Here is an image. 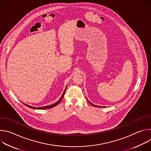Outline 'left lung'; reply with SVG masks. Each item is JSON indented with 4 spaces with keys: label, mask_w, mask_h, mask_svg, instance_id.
Here are the masks:
<instances>
[{
    "label": "left lung",
    "mask_w": 151,
    "mask_h": 151,
    "mask_svg": "<svg viewBox=\"0 0 151 151\" xmlns=\"http://www.w3.org/2000/svg\"><path fill=\"white\" fill-rule=\"evenodd\" d=\"M89 102H90V101H89ZM90 104H92L93 106H94V107H100V106H96V105H94V104H92L91 102H90Z\"/></svg>",
    "instance_id": "8db88e82"
}]
</instances>
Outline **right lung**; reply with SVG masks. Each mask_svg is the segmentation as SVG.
<instances>
[{
  "mask_svg": "<svg viewBox=\"0 0 151 151\" xmlns=\"http://www.w3.org/2000/svg\"><path fill=\"white\" fill-rule=\"evenodd\" d=\"M66 88H67V87H66ZM66 89H65V90H64V93H63V95H62V96L61 97V98L60 99V100L57 102V103H54V104H51V105H50V106H44V107H32V106H29V105H27V104H24L26 106H27V107H30V108H32V109H50V108H51V107H54V106H57L58 104H59L60 103V102L61 101V100H62V99H63V96H64V93H65V91H66Z\"/></svg>",
  "mask_w": 151,
  "mask_h": 151,
  "instance_id": "1",
  "label": "right lung"
}]
</instances>
